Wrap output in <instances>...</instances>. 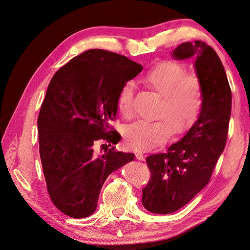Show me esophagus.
Listing matches in <instances>:
<instances>
[{
    "instance_id": "esophagus-1",
    "label": "esophagus",
    "mask_w": 250,
    "mask_h": 250,
    "mask_svg": "<svg viewBox=\"0 0 250 250\" xmlns=\"http://www.w3.org/2000/svg\"><path fill=\"white\" fill-rule=\"evenodd\" d=\"M136 159L138 161H144L145 160V155L140 153V152H138V153H136Z\"/></svg>"
}]
</instances>
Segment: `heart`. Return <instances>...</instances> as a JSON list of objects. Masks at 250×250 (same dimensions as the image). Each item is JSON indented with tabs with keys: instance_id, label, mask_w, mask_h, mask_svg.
Listing matches in <instances>:
<instances>
[{
	"instance_id": "obj_1",
	"label": "heart",
	"mask_w": 250,
	"mask_h": 250,
	"mask_svg": "<svg viewBox=\"0 0 250 250\" xmlns=\"http://www.w3.org/2000/svg\"><path fill=\"white\" fill-rule=\"evenodd\" d=\"M150 88L162 96L156 121H138L125 129L126 145L137 151H147L169 138L171 128L181 134L195 123L203 105L198 80L186 75V69L171 60L154 64L145 76ZM118 106L125 119L134 114V85L126 83L121 89Z\"/></svg>"
}]
</instances>
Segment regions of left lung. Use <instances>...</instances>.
<instances>
[{
  "instance_id": "8db88e82",
  "label": "left lung",
  "mask_w": 250,
  "mask_h": 250,
  "mask_svg": "<svg viewBox=\"0 0 250 250\" xmlns=\"http://www.w3.org/2000/svg\"><path fill=\"white\" fill-rule=\"evenodd\" d=\"M177 60L193 58L202 87L200 115L182 138L165 153L146 157L151 178L142 189V205L160 215L187 205L210 180L225 150L231 116L232 93L217 53L202 41L186 42L171 54Z\"/></svg>"
}]
</instances>
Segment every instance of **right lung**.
Returning <instances> with one entry per match:
<instances>
[{"instance_id": "obj_1", "label": "right lung", "mask_w": 250, "mask_h": 250, "mask_svg": "<svg viewBox=\"0 0 250 250\" xmlns=\"http://www.w3.org/2000/svg\"><path fill=\"white\" fill-rule=\"evenodd\" d=\"M142 69L125 56L89 49L50 81L38 119L40 156L50 200L64 215L94 213L106 178L134 160L109 149L121 140L109 122L116 118L121 89ZM98 141H106L103 154Z\"/></svg>"}]
</instances>
